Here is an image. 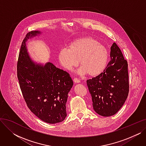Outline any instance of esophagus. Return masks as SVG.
<instances>
[{"label": "esophagus", "instance_id": "1", "mask_svg": "<svg viewBox=\"0 0 146 146\" xmlns=\"http://www.w3.org/2000/svg\"><path fill=\"white\" fill-rule=\"evenodd\" d=\"M73 81H74V82L75 83H80V80L78 79H77V78H74Z\"/></svg>", "mask_w": 146, "mask_h": 146}]
</instances>
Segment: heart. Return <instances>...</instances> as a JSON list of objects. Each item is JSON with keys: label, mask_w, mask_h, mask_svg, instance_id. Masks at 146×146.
Returning a JSON list of instances; mask_svg holds the SVG:
<instances>
[{"label": "heart", "mask_w": 146, "mask_h": 146, "mask_svg": "<svg viewBox=\"0 0 146 146\" xmlns=\"http://www.w3.org/2000/svg\"><path fill=\"white\" fill-rule=\"evenodd\" d=\"M60 64L65 69L71 70L79 64L81 75L90 76L100 74L106 68L109 60V53L104 45L92 37H83L72 41L68 48L61 49L58 54Z\"/></svg>", "instance_id": "heart-1"}]
</instances>
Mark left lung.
<instances>
[{
	"mask_svg": "<svg viewBox=\"0 0 146 146\" xmlns=\"http://www.w3.org/2000/svg\"><path fill=\"white\" fill-rule=\"evenodd\" d=\"M110 57L104 72L86 82L94 110L103 117L115 114L125 103L129 92L127 61L115 42Z\"/></svg>",
	"mask_w": 146,
	"mask_h": 146,
	"instance_id": "1",
	"label": "left lung"
}]
</instances>
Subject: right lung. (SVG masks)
Returning <instances> with one entry per match:
<instances>
[{"instance_id":"add662e5","label":"right lung","mask_w":146,"mask_h":146,"mask_svg":"<svg viewBox=\"0 0 146 146\" xmlns=\"http://www.w3.org/2000/svg\"><path fill=\"white\" fill-rule=\"evenodd\" d=\"M41 33L40 31H31L23 40L17 76L23 96L31 111L44 122L56 124L67 116L66 104L73 82L67 72L51 63H37L31 57L27 42Z\"/></svg>"}]
</instances>
